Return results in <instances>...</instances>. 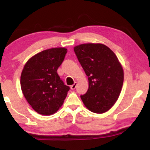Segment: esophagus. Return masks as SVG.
Instances as JSON below:
<instances>
[{
  "label": "esophagus",
  "instance_id": "esophagus-1",
  "mask_svg": "<svg viewBox=\"0 0 150 150\" xmlns=\"http://www.w3.org/2000/svg\"><path fill=\"white\" fill-rule=\"evenodd\" d=\"M76 87V83H74V84H73L72 85H71V87H70L71 89H72V90L75 89Z\"/></svg>",
  "mask_w": 150,
  "mask_h": 150
}]
</instances>
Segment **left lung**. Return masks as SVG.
Here are the masks:
<instances>
[{
    "label": "left lung",
    "mask_w": 150,
    "mask_h": 150,
    "mask_svg": "<svg viewBox=\"0 0 150 150\" xmlns=\"http://www.w3.org/2000/svg\"><path fill=\"white\" fill-rule=\"evenodd\" d=\"M75 54L89 80V89L81 98L86 107L103 113L117 100L124 82V70L117 57L102 44L74 47Z\"/></svg>",
    "instance_id": "left-lung-1"
}]
</instances>
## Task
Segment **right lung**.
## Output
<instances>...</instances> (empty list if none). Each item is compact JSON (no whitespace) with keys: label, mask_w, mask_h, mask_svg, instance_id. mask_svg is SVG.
I'll return each instance as SVG.
<instances>
[{"label":"right lung","mask_w":150,"mask_h":150,"mask_svg":"<svg viewBox=\"0 0 150 150\" xmlns=\"http://www.w3.org/2000/svg\"><path fill=\"white\" fill-rule=\"evenodd\" d=\"M67 50L54 48L31 57L24 65L20 85L28 104L39 114L50 115L62 106L69 90L57 74Z\"/></svg>","instance_id":"1"}]
</instances>
